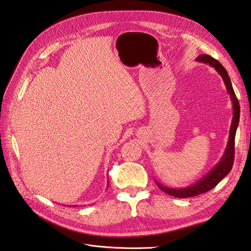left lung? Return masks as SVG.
Listing matches in <instances>:
<instances>
[{
	"label": "left lung",
	"mask_w": 251,
	"mask_h": 251,
	"mask_svg": "<svg viewBox=\"0 0 251 251\" xmlns=\"http://www.w3.org/2000/svg\"><path fill=\"white\" fill-rule=\"evenodd\" d=\"M197 60L200 63H205V64H208L211 67H214L217 70V72L221 75V77L224 80V83L226 86L227 92H228L230 100L232 101L233 116H232V121H231L230 130H229V139H228V143H227L226 150L224 151V155L221 158L220 162L206 175V176H204L201 180L196 182L195 184L184 188L166 187L156 182V184L158 185L159 188L161 189V191L171 196L177 197V198H189V197H195L210 191V189L214 188L219 182L221 181L225 176H227V174L231 171L233 161H234V137H235V132H237V127L240 120V104L238 101V98L234 94L231 81L228 74H227V71L217 59L212 58L207 54H202L197 57Z\"/></svg>",
	"instance_id": "1"
}]
</instances>
